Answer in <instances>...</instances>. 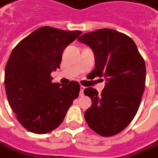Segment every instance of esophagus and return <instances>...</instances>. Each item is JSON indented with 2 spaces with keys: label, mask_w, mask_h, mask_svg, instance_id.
Listing matches in <instances>:
<instances>
[{
  "label": "esophagus",
  "mask_w": 158,
  "mask_h": 158,
  "mask_svg": "<svg viewBox=\"0 0 158 158\" xmlns=\"http://www.w3.org/2000/svg\"><path fill=\"white\" fill-rule=\"evenodd\" d=\"M85 89V87H83V86H80V95H83V91Z\"/></svg>",
  "instance_id": "1"
}]
</instances>
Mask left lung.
Here are the masks:
<instances>
[{"label":"left lung","mask_w":158,"mask_h":158,"mask_svg":"<svg viewBox=\"0 0 158 158\" xmlns=\"http://www.w3.org/2000/svg\"><path fill=\"white\" fill-rule=\"evenodd\" d=\"M78 41L95 54V77H104L101 94L87 87L92 104L84 113L88 126L97 134L112 136L124 130L138 111L144 90L146 68L135 42L126 34L100 29L83 34Z\"/></svg>","instance_id":"1"}]
</instances>
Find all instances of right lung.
Returning <instances> with one entry per match:
<instances>
[{
  "label": "right lung",
  "instance_id": "add662e5",
  "mask_svg": "<svg viewBox=\"0 0 158 158\" xmlns=\"http://www.w3.org/2000/svg\"><path fill=\"white\" fill-rule=\"evenodd\" d=\"M82 34L50 26L34 30L10 54L5 71L8 101L22 126L36 134L48 133L62 124L78 98L79 83H52L65 48Z\"/></svg>",
  "mask_w": 158,
  "mask_h": 158
}]
</instances>
